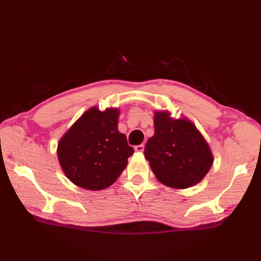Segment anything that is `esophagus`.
Listing matches in <instances>:
<instances>
[{
    "label": "esophagus",
    "mask_w": 261,
    "mask_h": 261,
    "mask_svg": "<svg viewBox=\"0 0 261 261\" xmlns=\"http://www.w3.org/2000/svg\"><path fill=\"white\" fill-rule=\"evenodd\" d=\"M135 150H136L137 152H143V150H145V146H143V145L136 146V147H135Z\"/></svg>",
    "instance_id": "obj_1"
}]
</instances>
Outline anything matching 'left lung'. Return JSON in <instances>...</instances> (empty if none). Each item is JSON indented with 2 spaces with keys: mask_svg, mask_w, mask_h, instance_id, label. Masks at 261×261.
Masks as SVG:
<instances>
[{
  "mask_svg": "<svg viewBox=\"0 0 261 261\" xmlns=\"http://www.w3.org/2000/svg\"><path fill=\"white\" fill-rule=\"evenodd\" d=\"M153 114L154 135L145 147L152 173L162 184L177 190L198 184L213 165L208 143L187 118L174 119L168 111Z\"/></svg>",
  "mask_w": 261,
  "mask_h": 261,
  "instance_id": "obj_1",
  "label": "left lung"
}]
</instances>
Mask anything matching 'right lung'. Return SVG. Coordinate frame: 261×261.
I'll list each match as a JSON object with an SVG mask.
<instances>
[{
    "instance_id": "obj_1",
    "label": "right lung",
    "mask_w": 261,
    "mask_h": 261,
    "mask_svg": "<svg viewBox=\"0 0 261 261\" xmlns=\"http://www.w3.org/2000/svg\"><path fill=\"white\" fill-rule=\"evenodd\" d=\"M120 110L92 107L60 138L57 157L66 177L91 191L108 188L119 178L135 152L118 129Z\"/></svg>"
}]
</instances>
